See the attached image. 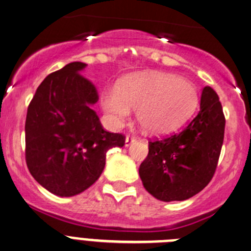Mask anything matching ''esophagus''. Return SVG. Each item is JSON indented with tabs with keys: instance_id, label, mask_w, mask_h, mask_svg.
I'll return each instance as SVG.
<instances>
[{
	"instance_id": "34e87169",
	"label": "esophagus",
	"mask_w": 251,
	"mask_h": 251,
	"mask_svg": "<svg viewBox=\"0 0 251 251\" xmlns=\"http://www.w3.org/2000/svg\"><path fill=\"white\" fill-rule=\"evenodd\" d=\"M136 141V137L132 135H127L126 136V140H125V146L126 147H128V146L131 145V143H133Z\"/></svg>"
}]
</instances>
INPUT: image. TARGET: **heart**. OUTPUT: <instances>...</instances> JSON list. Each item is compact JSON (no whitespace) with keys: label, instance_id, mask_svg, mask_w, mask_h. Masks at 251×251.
<instances>
[{"label":"heart","instance_id":"b5f03b06","mask_svg":"<svg viewBox=\"0 0 251 251\" xmlns=\"http://www.w3.org/2000/svg\"><path fill=\"white\" fill-rule=\"evenodd\" d=\"M198 105V89L191 82L160 72L124 79L116 91L101 94V106L113 125L120 126L136 109L137 121L151 133L174 130Z\"/></svg>","mask_w":251,"mask_h":251}]
</instances>
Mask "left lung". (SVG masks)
<instances>
[{"mask_svg":"<svg viewBox=\"0 0 251 251\" xmlns=\"http://www.w3.org/2000/svg\"><path fill=\"white\" fill-rule=\"evenodd\" d=\"M226 118L217 93L205 87L200 110L180 132L148 142L140 165L146 190L160 201L193 198L211 181L218 164Z\"/></svg>","mask_w":251,"mask_h":251,"instance_id":"1","label":"left lung"}]
</instances>
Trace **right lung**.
Here are the masks:
<instances>
[{
	"label": "right lung",
	"mask_w": 251,
	"mask_h": 251,
	"mask_svg": "<svg viewBox=\"0 0 251 251\" xmlns=\"http://www.w3.org/2000/svg\"><path fill=\"white\" fill-rule=\"evenodd\" d=\"M71 62L49 75L29 103L25 162L34 179L57 196L81 194L98 180L108 150L123 147L125 136L104 130L92 105L96 86Z\"/></svg>",
	"instance_id": "right-lung-1"
}]
</instances>
